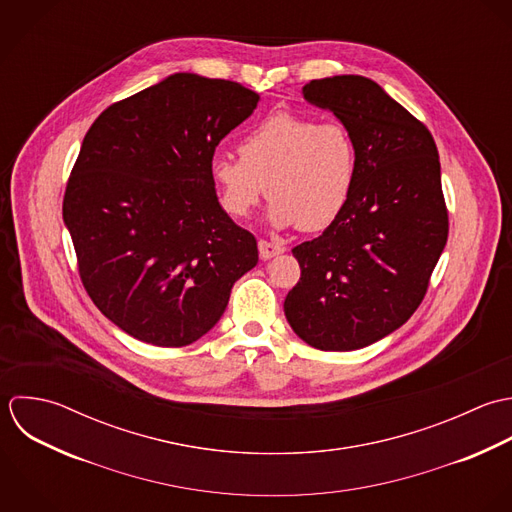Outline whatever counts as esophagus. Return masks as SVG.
<instances>
[{
    "label": "esophagus",
    "instance_id": "esophagus-1",
    "mask_svg": "<svg viewBox=\"0 0 512 512\" xmlns=\"http://www.w3.org/2000/svg\"><path fill=\"white\" fill-rule=\"evenodd\" d=\"M258 250H260L262 260H270V258L282 254L286 248L282 244H274V242H268V240H258Z\"/></svg>",
    "mask_w": 512,
    "mask_h": 512
}]
</instances>
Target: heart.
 <instances>
[{
    "mask_svg": "<svg viewBox=\"0 0 512 512\" xmlns=\"http://www.w3.org/2000/svg\"><path fill=\"white\" fill-rule=\"evenodd\" d=\"M240 159L216 155L210 163L220 206L246 218L266 194V220L282 230H322L340 218L357 180V147L338 121L278 111L246 133Z\"/></svg>",
    "mask_w": 512,
    "mask_h": 512,
    "instance_id": "heart-1",
    "label": "heart"
}]
</instances>
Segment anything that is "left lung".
<instances>
[{
	"label": "left lung",
	"instance_id": "left-lung-1",
	"mask_svg": "<svg viewBox=\"0 0 512 512\" xmlns=\"http://www.w3.org/2000/svg\"><path fill=\"white\" fill-rule=\"evenodd\" d=\"M302 95L353 135L357 180L340 218L292 250L302 276L284 314L316 349H361L413 316L447 244L439 153L427 127L367 77L316 79Z\"/></svg>",
	"mask_w": 512,
	"mask_h": 512
}]
</instances>
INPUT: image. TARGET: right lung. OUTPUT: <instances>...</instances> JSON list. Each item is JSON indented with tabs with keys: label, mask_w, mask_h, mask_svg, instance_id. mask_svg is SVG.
<instances>
[{
	"label": "right lung",
	"mask_w": 512,
	"mask_h": 512,
	"mask_svg": "<svg viewBox=\"0 0 512 512\" xmlns=\"http://www.w3.org/2000/svg\"><path fill=\"white\" fill-rule=\"evenodd\" d=\"M260 95L174 73L105 109L71 171L63 222L83 286L135 340L180 347L222 318L256 238L218 202L210 163Z\"/></svg>",
	"instance_id": "1"
}]
</instances>
